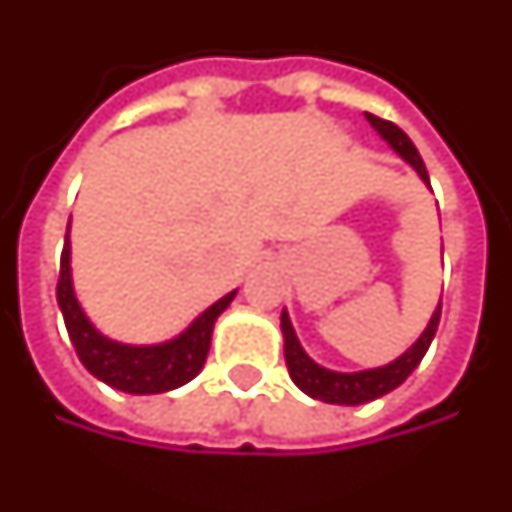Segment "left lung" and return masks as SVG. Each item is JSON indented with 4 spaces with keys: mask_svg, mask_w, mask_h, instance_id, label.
Returning a JSON list of instances; mask_svg holds the SVG:
<instances>
[{
    "mask_svg": "<svg viewBox=\"0 0 512 512\" xmlns=\"http://www.w3.org/2000/svg\"><path fill=\"white\" fill-rule=\"evenodd\" d=\"M366 119L371 121V127L380 132L382 138L405 157L407 163L418 171V177L424 182H430V174H427V166L418 155V149L413 146V141L407 138L405 130H399L393 121H385L380 116H371L366 113ZM438 321H441V307L432 313L430 327L424 330V335L418 338L405 355L399 360H393L391 366L371 368V371H360V374H335V371H327V368L316 366L310 357L305 355V349L296 341V332H293L291 321L282 313V335H285V363H288V374L291 380L313 399H321V402H330V405H363V402H371L377 396H385L391 393L393 388H399L402 382L413 374V368L421 363V357L427 355L432 338H435V330H438Z\"/></svg>",
    "mask_w": 512,
    "mask_h": 512,
    "instance_id": "1",
    "label": "left lung"
}]
</instances>
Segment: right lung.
Listing matches in <instances>:
<instances>
[{"mask_svg": "<svg viewBox=\"0 0 512 512\" xmlns=\"http://www.w3.org/2000/svg\"><path fill=\"white\" fill-rule=\"evenodd\" d=\"M69 252V232H66V244L60 255V277H57V305L63 310L66 330L82 366L88 368L96 380L107 382L124 393H163L194 380L205 366L213 324L227 310L235 291L227 293L213 307H207L174 341L160 343V346H121V343L102 338L77 305L74 291H71Z\"/></svg>", "mask_w": 512, "mask_h": 512, "instance_id": "right-lung-1", "label": "right lung"}]
</instances>
